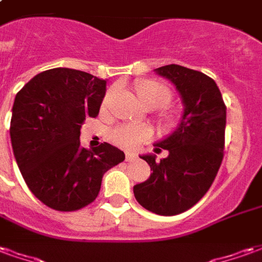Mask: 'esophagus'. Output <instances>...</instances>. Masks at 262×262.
<instances>
[{"instance_id":"esophagus-1","label":"esophagus","mask_w":262,"mask_h":262,"mask_svg":"<svg viewBox=\"0 0 262 262\" xmlns=\"http://www.w3.org/2000/svg\"><path fill=\"white\" fill-rule=\"evenodd\" d=\"M136 159V154L135 153H126V161H132V160Z\"/></svg>"}]
</instances>
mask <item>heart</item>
<instances>
[{
  "label": "heart",
  "instance_id": "heart-1",
  "mask_svg": "<svg viewBox=\"0 0 262 262\" xmlns=\"http://www.w3.org/2000/svg\"><path fill=\"white\" fill-rule=\"evenodd\" d=\"M136 94L139 99L148 108H160L170 102L172 94L170 88L156 80H143L136 85ZM112 97V90L106 92L103 105H108L109 99ZM163 123L171 125L172 119L170 115H163ZM151 136V130L146 126L140 125H120L115 127L111 132V140L116 146H119L126 150H133L137 146H140L143 142H146Z\"/></svg>",
  "mask_w": 262,
  "mask_h": 262
}]
</instances>
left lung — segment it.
<instances>
[{
  "label": "left lung",
  "mask_w": 262,
  "mask_h": 262,
  "mask_svg": "<svg viewBox=\"0 0 262 262\" xmlns=\"http://www.w3.org/2000/svg\"><path fill=\"white\" fill-rule=\"evenodd\" d=\"M156 73L176 85L184 103V114L176 130L154 144V151L168 156L156 161L144 154L151 168L147 181L133 187L143 208L172 216L192 208L208 192L223 160L226 105L210 77L178 64L163 66Z\"/></svg>",
  "instance_id": "8db88e82"
}]
</instances>
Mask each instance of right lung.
<instances>
[{"instance_id": "right-lung-1", "label": "right lung", "mask_w": 262, "mask_h": 262, "mask_svg": "<svg viewBox=\"0 0 262 262\" xmlns=\"http://www.w3.org/2000/svg\"><path fill=\"white\" fill-rule=\"evenodd\" d=\"M105 91V80L59 67L35 75L15 97L9 135L16 164L31 192L54 210L94 202L103 174L125 160L109 143L80 144L81 125L97 116Z\"/></svg>"}]
</instances>
